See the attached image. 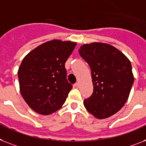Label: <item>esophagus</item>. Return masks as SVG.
<instances>
[{
    "mask_svg": "<svg viewBox=\"0 0 146 146\" xmlns=\"http://www.w3.org/2000/svg\"><path fill=\"white\" fill-rule=\"evenodd\" d=\"M74 86H75L76 88L79 87V83H76V84H74Z\"/></svg>",
    "mask_w": 146,
    "mask_h": 146,
    "instance_id": "esophagus-1",
    "label": "esophagus"
}]
</instances>
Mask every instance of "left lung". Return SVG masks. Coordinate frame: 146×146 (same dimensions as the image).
Listing matches in <instances>:
<instances>
[{
    "label": "left lung",
    "instance_id": "left-lung-1",
    "mask_svg": "<svg viewBox=\"0 0 146 146\" xmlns=\"http://www.w3.org/2000/svg\"><path fill=\"white\" fill-rule=\"evenodd\" d=\"M79 54L90 66L93 84V92L84 100V107L97 119L114 115L126 103L133 84L130 60L107 43L83 44Z\"/></svg>",
    "mask_w": 146,
    "mask_h": 146
}]
</instances>
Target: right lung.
<instances>
[{"label": "right lung", "mask_w": 146, "mask_h": 146, "mask_svg": "<svg viewBox=\"0 0 146 146\" xmlns=\"http://www.w3.org/2000/svg\"><path fill=\"white\" fill-rule=\"evenodd\" d=\"M77 43L59 39L38 45L25 56L18 71L20 92L34 112L50 115L61 108L72 85L65 63Z\"/></svg>", "instance_id": "1"}]
</instances>
